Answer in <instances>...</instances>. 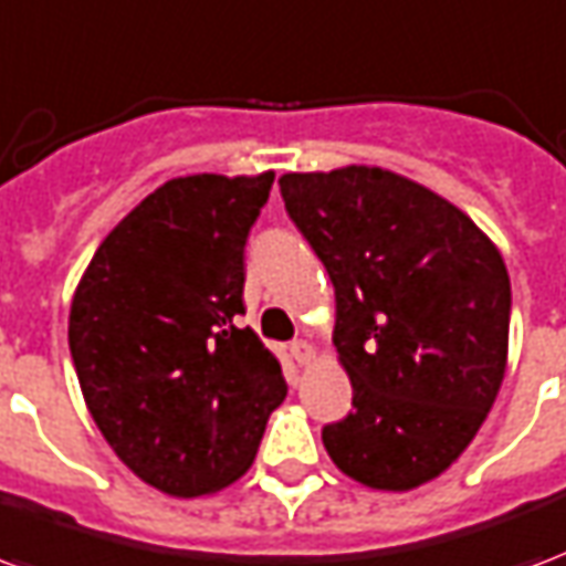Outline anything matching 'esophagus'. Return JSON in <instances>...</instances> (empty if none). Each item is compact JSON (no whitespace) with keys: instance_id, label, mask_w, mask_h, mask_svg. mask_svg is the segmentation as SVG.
I'll use <instances>...</instances> for the list:
<instances>
[{"instance_id":"1","label":"esophagus","mask_w":566,"mask_h":566,"mask_svg":"<svg viewBox=\"0 0 566 566\" xmlns=\"http://www.w3.org/2000/svg\"><path fill=\"white\" fill-rule=\"evenodd\" d=\"M289 355H292V358L298 360L301 367H304V364H310V360H313V346H310L307 339H292V343H289Z\"/></svg>"}]
</instances>
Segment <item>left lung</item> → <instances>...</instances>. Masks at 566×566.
Wrapping results in <instances>:
<instances>
[{
  "label": "left lung",
  "mask_w": 566,
  "mask_h": 566,
  "mask_svg": "<svg viewBox=\"0 0 566 566\" xmlns=\"http://www.w3.org/2000/svg\"><path fill=\"white\" fill-rule=\"evenodd\" d=\"M280 193L337 295L352 411L322 429L328 457L373 490L439 478L504 379V259L460 208L388 169L289 172Z\"/></svg>",
  "instance_id": "obj_1"
}]
</instances>
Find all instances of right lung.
<instances>
[{"mask_svg": "<svg viewBox=\"0 0 566 566\" xmlns=\"http://www.w3.org/2000/svg\"><path fill=\"white\" fill-rule=\"evenodd\" d=\"M274 172L172 178L101 241L67 346L86 406L148 486L197 499L250 469L286 399L244 316V244Z\"/></svg>", "mask_w": 566, "mask_h": 566, "instance_id": "right-lung-1", "label": "right lung"}]
</instances>
